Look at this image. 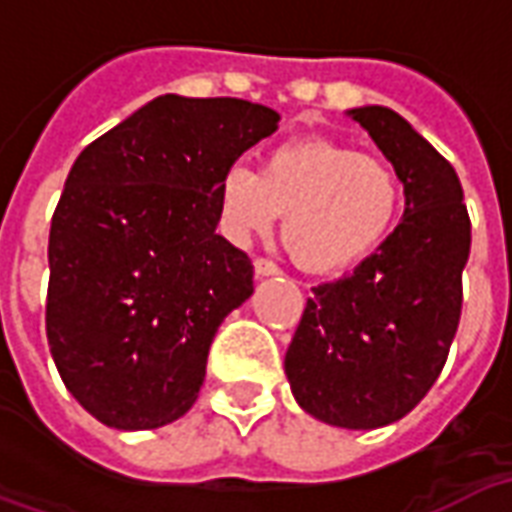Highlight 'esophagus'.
Instances as JSON below:
<instances>
[{
    "label": "esophagus",
    "mask_w": 512,
    "mask_h": 512,
    "mask_svg": "<svg viewBox=\"0 0 512 512\" xmlns=\"http://www.w3.org/2000/svg\"><path fill=\"white\" fill-rule=\"evenodd\" d=\"M255 274L257 277H274V274H279V266L266 257H255Z\"/></svg>",
    "instance_id": "34e87169"
}]
</instances>
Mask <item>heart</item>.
Instances as JSON below:
<instances>
[{
	"instance_id": "heart-1",
	"label": "heart",
	"mask_w": 512,
	"mask_h": 512,
	"mask_svg": "<svg viewBox=\"0 0 512 512\" xmlns=\"http://www.w3.org/2000/svg\"><path fill=\"white\" fill-rule=\"evenodd\" d=\"M406 180L392 158L329 136L268 147L257 172L233 164L216 183L222 230L244 244L282 213V244L312 274L362 263L395 230Z\"/></svg>"
}]
</instances>
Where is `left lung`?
Listing matches in <instances>:
<instances>
[{"instance_id": "left-lung-1", "label": "left lung", "mask_w": 512, "mask_h": 512, "mask_svg": "<svg viewBox=\"0 0 512 512\" xmlns=\"http://www.w3.org/2000/svg\"><path fill=\"white\" fill-rule=\"evenodd\" d=\"M348 115L403 172L406 213L354 274L312 288L285 373L307 414L373 430L406 417L447 362L472 222L452 164L403 117L386 106Z\"/></svg>"}]
</instances>
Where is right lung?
<instances>
[{
  "instance_id": "1",
  "label": "right lung",
  "mask_w": 512,
  "mask_h": 512,
  "mask_svg": "<svg viewBox=\"0 0 512 512\" xmlns=\"http://www.w3.org/2000/svg\"><path fill=\"white\" fill-rule=\"evenodd\" d=\"M277 123L241 98L158 95L76 158L51 216L46 337L98 422L150 430L194 406L213 334L255 290L216 235V183Z\"/></svg>"
}]
</instances>
